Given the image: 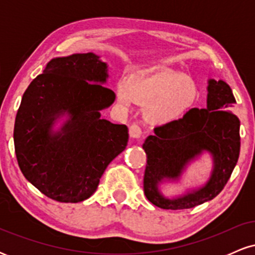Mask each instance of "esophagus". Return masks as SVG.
I'll list each match as a JSON object with an SVG mask.
<instances>
[{"instance_id":"obj_1","label":"esophagus","mask_w":255,"mask_h":255,"mask_svg":"<svg viewBox=\"0 0 255 255\" xmlns=\"http://www.w3.org/2000/svg\"><path fill=\"white\" fill-rule=\"evenodd\" d=\"M129 135L130 137H133V139H140L142 135L141 128L137 125H131L129 127Z\"/></svg>"}]
</instances>
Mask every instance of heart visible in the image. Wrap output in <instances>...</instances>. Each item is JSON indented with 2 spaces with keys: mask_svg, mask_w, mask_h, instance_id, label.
<instances>
[{
  "mask_svg": "<svg viewBox=\"0 0 255 255\" xmlns=\"http://www.w3.org/2000/svg\"><path fill=\"white\" fill-rule=\"evenodd\" d=\"M125 107L131 102L145 105L144 116L152 125L166 126L183 119L199 101L198 85L180 72L160 69L128 75L116 90Z\"/></svg>",
  "mask_w": 255,
  "mask_h": 255,
  "instance_id": "1",
  "label": "heart"
}]
</instances>
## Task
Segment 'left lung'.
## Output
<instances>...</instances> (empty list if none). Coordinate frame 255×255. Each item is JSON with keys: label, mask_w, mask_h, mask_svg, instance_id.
<instances>
[{"label": "left lung", "mask_w": 255, "mask_h": 255, "mask_svg": "<svg viewBox=\"0 0 255 255\" xmlns=\"http://www.w3.org/2000/svg\"><path fill=\"white\" fill-rule=\"evenodd\" d=\"M205 109H192L175 124L154 128L142 148L147 156L144 192L152 204L164 210L191 209L217 197L227 184L240 154V120L234 115L236 101L223 80H207ZM209 153L210 177L201 186L165 196L161 184L178 183L188 166Z\"/></svg>", "instance_id": "obj_1"}]
</instances>
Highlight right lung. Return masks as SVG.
Here are the masks:
<instances>
[{"label": "right lung", "instance_id": "right-lung-1", "mask_svg": "<svg viewBox=\"0 0 255 255\" xmlns=\"http://www.w3.org/2000/svg\"><path fill=\"white\" fill-rule=\"evenodd\" d=\"M101 56L55 57L25 91L14 125L20 170L60 203L86 200L128 142V128L101 118L115 102Z\"/></svg>", "mask_w": 255, "mask_h": 255}]
</instances>
